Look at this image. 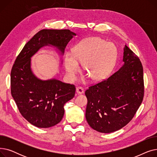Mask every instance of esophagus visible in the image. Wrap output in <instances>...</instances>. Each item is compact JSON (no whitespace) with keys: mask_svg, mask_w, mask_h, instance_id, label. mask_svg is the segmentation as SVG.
Listing matches in <instances>:
<instances>
[{"mask_svg":"<svg viewBox=\"0 0 157 157\" xmlns=\"http://www.w3.org/2000/svg\"><path fill=\"white\" fill-rule=\"evenodd\" d=\"M76 93L78 94H83L84 93V90H83V88H82V87H78L77 88H76Z\"/></svg>","mask_w":157,"mask_h":157,"instance_id":"34e87169","label":"esophagus"}]
</instances>
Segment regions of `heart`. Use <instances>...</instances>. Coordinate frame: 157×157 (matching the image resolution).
<instances>
[{
	"instance_id": "b5f03b06",
	"label": "heart",
	"mask_w": 157,
	"mask_h": 157,
	"mask_svg": "<svg viewBox=\"0 0 157 157\" xmlns=\"http://www.w3.org/2000/svg\"><path fill=\"white\" fill-rule=\"evenodd\" d=\"M118 56L115 45L100 37L84 39L73 48L72 52L65 54L64 64L68 77L74 80L82 63V70L92 81H101L113 69Z\"/></svg>"
}]
</instances>
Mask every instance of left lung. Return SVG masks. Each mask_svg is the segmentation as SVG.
Masks as SVG:
<instances>
[{
	"instance_id": "obj_1",
	"label": "left lung",
	"mask_w": 157,
	"mask_h": 157,
	"mask_svg": "<svg viewBox=\"0 0 157 157\" xmlns=\"http://www.w3.org/2000/svg\"><path fill=\"white\" fill-rule=\"evenodd\" d=\"M123 61L124 64L117 72L85 91L86 121L99 132L111 133L125 127L143 100V65L126 45Z\"/></svg>"
}]
</instances>
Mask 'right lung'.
<instances>
[{
	"instance_id": "1",
	"label": "right lung",
	"mask_w": 157,
	"mask_h": 157,
	"mask_svg": "<svg viewBox=\"0 0 157 157\" xmlns=\"http://www.w3.org/2000/svg\"><path fill=\"white\" fill-rule=\"evenodd\" d=\"M74 36L75 33L68 29L41 30L25 45L13 65L12 97L23 118L37 127H51L62 120L64 104L75 95L76 87L56 79H38L32 72L30 58L47 45L56 47L63 54Z\"/></svg>"
}]
</instances>
